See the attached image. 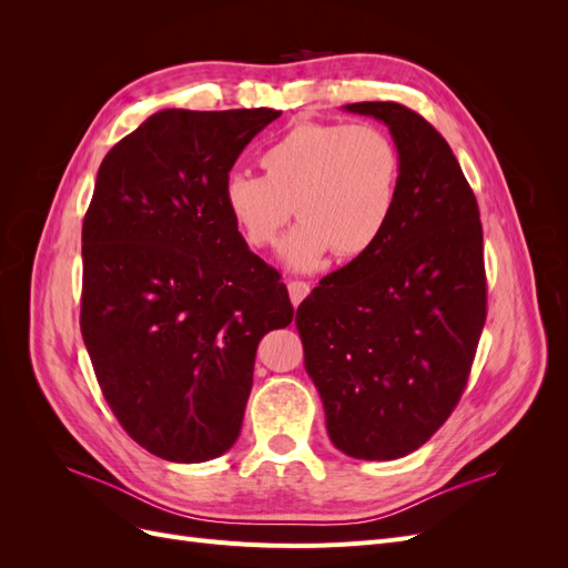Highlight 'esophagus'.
<instances>
[{"label": "esophagus", "instance_id": "obj_1", "mask_svg": "<svg viewBox=\"0 0 568 568\" xmlns=\"http://www.w3.org/2000/svg\"><path fill=\"white\" fill-rule=\"evenodd\" d=\"M307 294H311V284L307 282H298V280L288 282V298L294 305H298Z\"/></svg>", "mask_w": 568, "mask_h": 568}]
</instances>
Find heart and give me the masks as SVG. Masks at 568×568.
<instances>
[{
	"label": "heart",
	"mask_w": 568,
	"mask_h": 568,
	"mask_svg": "<svg viewBox=\"0 0 568 568\" xmlns=\"http://www.w3.org/2000/svg\"><path fill=\"white\" fill-rule=\"evenodd\" d=\"M263 178L232 173L222 201L251 248L277 244L296 213L301 222L286 236L288 267L313 270L326 253L357 257L388 227L398 201L400 153L374 125L301 123L261 153Z\"/></svg>",
	"instance_id": "b5f03b06"
}]
</instances>
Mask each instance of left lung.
<instances>
[{"label": "left lung", "mask_w": 568, "mask_h": 568, "mask_svg": "<svg viewBox=\"0 0 568 568\" xmlns=\"http://www.w3.org/2000/svg\"><path fill=\"white\" fill-rule=\"evenodd\" d=\"M388 128L400 184L367 253L296 311L326 432L355 459H398L432 438L467 386L486 324L484 230L453 149L395 101L343 106Z\"/></svg>", "instance_id": "left-lung-1"}]
</instances>
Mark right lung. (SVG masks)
<instances>
[{"instance_id":"add662e5","label":"right lung","mask_w":568,"mask_h":568,"mask_svg":"<svg viewBox=\"0 0 568 568\" xmlns=\"http://www.w3.org/2000/svg\"><path fill=\"white\" fill-rule=\"evenodd\" d=\"M282 111L165 109L101 161L82 222L80 329L101 393L144 450L209 462L239 438L255 351L294 320L222 184Z\"/></svg>"}]
</instances>
